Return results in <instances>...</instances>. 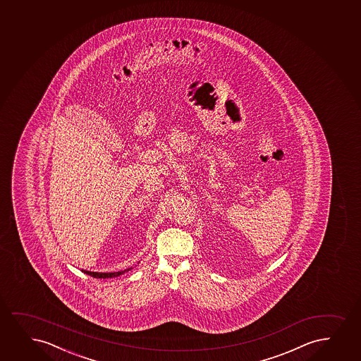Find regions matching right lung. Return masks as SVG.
Masks as SVG:
<instances>
[{"label":"right lung","instance_id":"1","mask_svg":"<svg viewBox=\"0 0 361 361\" xmlns=\"http://www.w3.org/2000/svg\"><path fill=\"white\" fill-rule=\"evenodd\" d=\"M133 267H130V269H126L124 271H118V272H92V271H86L84 270L85 274H87L90 276L96 277V279H111V277H118L123 275L124 272L129 271L131 270Z\"/></svg>","mask_w":361,"mask_h":361}]
</instances>
